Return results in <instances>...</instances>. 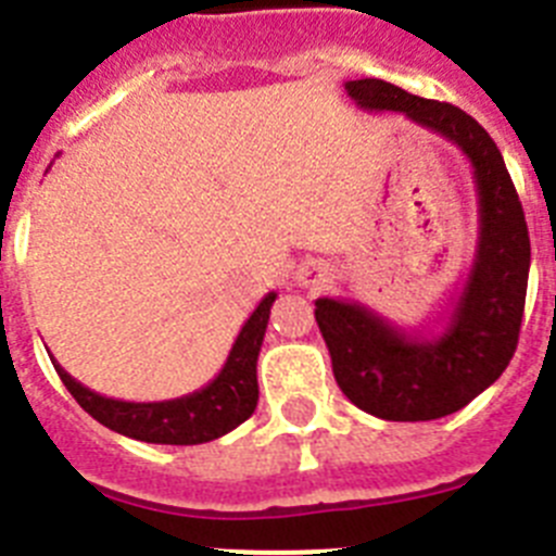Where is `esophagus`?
Masks as SVG:
<instances>
[{
    "label": "esophagus",
    "instance_id": "esophagus-1",
    "mask_svg": "<svg viewBox=\"0 0 556 556\" xmlns=\"http://www.w3.org/2000/svg\"><path fill=\"white\" fill-rule=\"evenodd\" d=\"M298 281L306 283V287H314V283L320 281V273L317 269H298Z\"/></svg>",
    "mask_w": 556,
    "mask_h": 556
}]
</instances>
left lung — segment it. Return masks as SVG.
Wrapping results in <instances>:
<instances>
[{"label":"left lung","instance_id":"8db88e82","mask_svg":"<svg viewBox=\"0 0 556 556\" xmlns=\"http://www.w3.org/2000/svg\"><path fill=\"white\" fill-rule=\"evenodd\" d=\"M345 91L365 111L404 113L443 136L473 166L479 239L443 331L406 333L358 303L314 301L333 378L351 404L381 420H437L488 390L518 348L532 262L527 217L498 147L462 108L372 77L348 80Z\"/></svg>","mask_w":556,"mask_h":556}]
</instances>
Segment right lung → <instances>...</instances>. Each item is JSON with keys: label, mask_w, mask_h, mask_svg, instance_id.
<instances>
[{"label": "right lung", "mask_w": 556, "mask_h": 556, "mask_svg": "<svg viewBox=\"0 0 556 556\" xmlns=\"http://www.w3.org/2000/svg\"><path fill=\"white\" fill-rule=\"evenodd\" d=\"M275 298H278L275 292L264 294V301L255 306V312L250 314L239 337H236L217 378L191 395L152 401V404L116 401V397H105L83 387L58 365L55 358H52V365H55L58 376L77 404L116 434L159 445L211 443V440H217V437L228 434L236 426L244 424L255 412V404H258L255 362H258Z\"/></svg>", "instance_id": "1"}]
</instances>
